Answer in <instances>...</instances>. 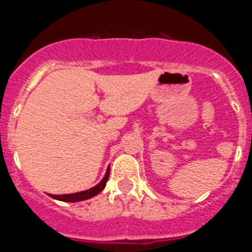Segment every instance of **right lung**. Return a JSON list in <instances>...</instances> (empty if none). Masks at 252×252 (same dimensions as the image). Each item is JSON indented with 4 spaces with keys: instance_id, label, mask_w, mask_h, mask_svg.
Listing matches in <instances>:
<instances>
[{
    "instance_id": "right-lung-1",
    "label": "right lung",
    "mask_w": 252,
    "mask_h": 252,
    "mask_svg": "<svg viewBox=\"0 0 252 252\" xmlns=\"http://www.w3.org/2000/svg\"><path fill=\"white\" fill-rule=\"evenodd\" d=\"M108 177H110V166L107 168L106 174H104L103 179L99 182L97 186H94L93 188L87 189V190H82V192H77V193H70V194H49L51 198H54V199H58V201L62 202H82L86 201V199H90V198L94 197V195L99 194L106 187L107 180H108Z\"/></svg>"
}]
</instances>
